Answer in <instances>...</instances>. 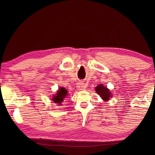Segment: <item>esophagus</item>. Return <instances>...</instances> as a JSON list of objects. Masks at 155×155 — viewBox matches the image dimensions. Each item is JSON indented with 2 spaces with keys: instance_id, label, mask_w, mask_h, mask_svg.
I'll return each instance as SVG.
<instances>
[{
  "instance_id": "obj_1",
  "label": "esophagus",
  "mask_w": 155,
  "mask_h": 155,
  "mask_svg": "<svg viewBox=\"0 0 155 155\" xmlns=\"http://www.w3.org/2000/svg\"><path fill=\"white\" fill-rule=\"evenodd\" d=\"M78 87L80 90H84V89H85V85H84V83H79L78 84Z\"/></svg>"
}]
</instances>
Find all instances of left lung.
Instances as JSON below:
<instances>
[{
  "mask_svg": "<svg viewBox=\"0 0 155 155\" xmlns=\"http://www.w3.org/2000/svg\"><path fill=\"white\" fill-rule=\"evenodd\" d=\"M95 90L97 94L100 95V97L102 98L103 100L108 101L112 97L111 93H110L109 89L104 87L102 84H99L98 86L95 88Z\"/></svg>",
  "mask_w": 155,
  "mask_h": 155,
  "instance_id": "left-lung-1",
  "label": "left lung"
}]
</instances>
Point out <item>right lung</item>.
Wrapping results in <instances>:
<instances>
[{
  "mask_svg": "<svg viewBox=\"0 0 155 155\" xmlns=\"http://www.w3.org/2000/svg\"><path fill=\"white\" fill-rule=\"evenodd\" d=\"M68 94L67 90L63 87H60L58 92L56 93V95L53 97L52 100L54 101V103L58 104H61V102L63 101V99L65 98V96Z\"/></svg>",
  "mask_w": 155,
  "mask_h": 155,
  "instance_id": "right-lung-1",
  "label": "right lung"
}]
</instances>
